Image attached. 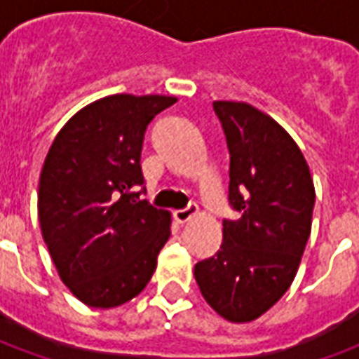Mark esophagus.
Wrapping results in <instances>:
<instances>
[{"label":"esophagus","instance_id":"1","mask_svg":"<svg viewBox=\"0 0 359 359\" xmlns=\"http://www.w3.org/2000/svg\"><path fill=\"white\" fill-rule=\"evenodd\" d=\"M196 215H198V208H196L194 203H192V205H188L187 210H179L172 213L175 221H177V223H180V225H184V223H188V221H192Z\"/></svg>","mask_w":359,"mask_h":359}]
</instances>
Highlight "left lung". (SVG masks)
<instances>
[{
    "instance_id": "8db88e82",
    "label": "left lung",
    "mask_w": 359,
    "mask_h": 359,
    "mask_svg": "<svg viewBox=\"0 0 359 359\" xmlns=\"http://www.w3.org/2000/svg\"><path fill=\"white\" fill-rule=\"evenodd\" d=\"M231 154L229 203L241 217L223 221V242L194 267L200 292L231 323H250L292 285L311 233L316 188L302 149L264 111L213 102Z\"/></svg>"
}]
</instances>
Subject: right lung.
I'll list each match as a JSON object with an SVG mask.
<instances>
[{
  "mask_svg": "<svg viewBox=\"0 0 359 359\" xmlns=\"http://www.w3.org/2000/svg\"><path fill=\"white\" fill-rule=\"evenodd\" d=\"M171 95L115 94L82 107L51 144L38 188L42 236L61 280L90 308L146 288L171 213L140 200L144 133Z\"/></svg>",
  "mask_w": 359,
  "mask_h": 359,
  "instance_id": "obj_1",
  "label": "right lung"
}]
</instances>
